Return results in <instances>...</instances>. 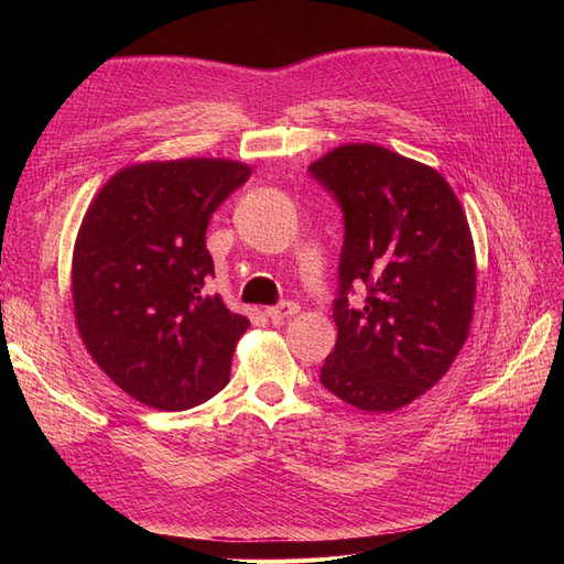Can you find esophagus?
<instances>
[{"label":"esophagus","instance_id":"34e87169","mask_svg":"<svg viewBox=\"0 0 564 564\" xmlns=\"http://www.w3.org/2000/svg\"><path fill=\"white\" fill-rule=\"evenodd\" d=\"M301 308L296 303H292V301H286V303H280V305H272V308H268L265 311V315L272 319V322H282V319H286V317H292V315H296Z\"/></svg>","mask_w":564,"mask_h":564}]
</instances>
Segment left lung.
<instances>
[{
    "label": "left lung",
    "mask_w": 564,
    "mask_h": 564,
    "mask_svg": "<svg viewBox=\"0 0 564 564\" xmlns=\"http://www.w3.org/2000/svg\"><path fill=\"white\" fill-rule=\"evenodd\" d=\"M311 174L344 209L334 322L322 386L371 414L395 412L445 377L475 308L468 218L433 166L373 143L338 145ZM352 283L368 286L350 310Z\"/></svg>",
    "instance_id": "1"
}]
</instances>
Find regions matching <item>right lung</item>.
I'll return each instance as SVG.
<instances>
[{"label":"right lung","mask_w":564,"mask_h":564,"mask_svg":"<svg viewBox=\"0 0 564 564\" xmlns=\"http://www.w3.org/2000/svg\"><path fill=\"white\" fill-rule=\"evenodd\" d=\"M251 166L220 158L119 169L91 199L73 251L77 332L94 362L127 395L183 412L230 381L249 319L218 294L204 235Z\"/></svg>","instance_id":"1"}]
</instances>
